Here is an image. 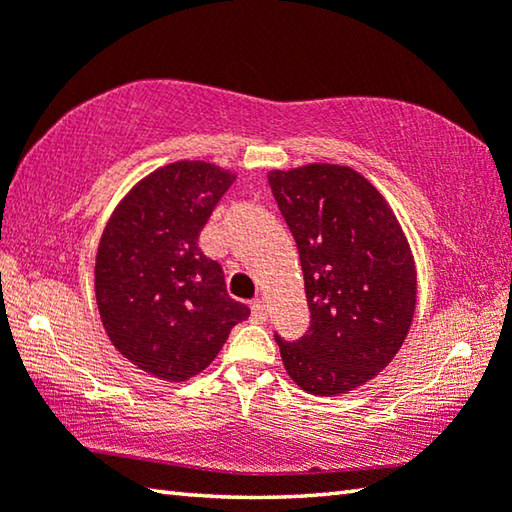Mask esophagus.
Masks as SVG:
<instances>
[{"mask_svg":"<svg viewBox=\"0 0 512 512\" xmlns=\"http://www.w3.org/2000/svg\"><path fill=\"white\" fill-rule=\"evenodd\" d=\"M250 316H253V320H257V323H264L268 311H266V302L264 300H255L253 307H250Z\"/></svg>","mask_w":512,"mask_h":512,"instance_id":"esophagus-1","label":"esophagus"}]
</instances>
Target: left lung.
Segmentation results:
<instances>
[{
	"label": "left lung",
	"instance_id": "1",
	"mask_svg": "<svg viewBox=\"0 0 512 512\" xmlns=\"http://www.w3.org/2000/svg\"><path fill=\"white\" fill-rule=\"evenodd\" d=\"M305 275L309 332L280 345L289 377L334 397L375 379L409 334L418 273L384 194L345 164L311 162L268 173Z\"/></svg>",
	"mask_w": 512,
	"mask_h": 512
}]
</instances>
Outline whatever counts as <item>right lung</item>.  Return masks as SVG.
<instances>
[{
    "label": "right lung",
    "instance_id": "add662e5",
    "mask_svg": "<svg viewBox=\"0 0 512 512\" xmlns=\"http://www.w3.org/2000/svg\"><path fill=\"white\" fill-rule=\"evenodd\" d=\"M235 180L214 162H169L137 180L103 228L94 264L103 329L121 357L153 377H196L250 316L225 291L221 266L198 248Z\"/></svg>",
    "mask_w": 512,
    "mask_h": 512
}]
</instances>
